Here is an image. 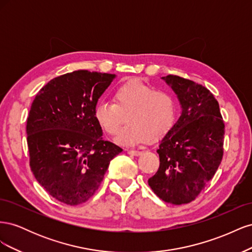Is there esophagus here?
<instances>
[{
	"instance_id": "obj_1",
	"label": "esophagus",
	"mask_w": 252,
	"mask_h": 252,
	"mask_svg": "<svg viewBox=\"0 0 252 252\" xmlns=\"http://www.w3.org/2000/svg\"><path fill=\"white\" fill-rule=\"evenodd\" d=\"M127 152L129 155H132V156H135V157H139V156H141L143 152L142 151H138V150H127Z\"/></svg>"
}]
</instances>
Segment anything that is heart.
Wrapping results in <instances>:
<instances>
[{
	"instance_id": "1",
	"label": "heart",
	"mask_w": 252,
	"mask_h": 252,
	"mask_svg": "<svg viewBox=\"0 0 252 252\" xmlns=\"http://www.w3.org/2000/svg\"><path fill=\"white\" fill-rule=\"evenodd\" d=\"M178 102L166 90H156L139 80H130L121 85L113 94V103L98 102L94 119L105 132L117 134V142L136 145L159 141L170 132L178 118Z\"/></svg>"
}]
</instances>
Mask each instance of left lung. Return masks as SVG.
<instances>
[{
  "label": "left lung",
  "mask_w": 252,
  "mask_h": 252,
  "mask_svg": "<svg viewBox=\"0 0 252 252\" xmlns=\"http://www.w3.org/2000/svg\"><path fill=\"white\" fill-rule=\"evenodd\" d=\"M162 80L177 94L182 112L170 132L159 141V167L148 184L164 202L187 204L219 168L225 125L219 103L207 88L178 75Z\"/></svg>",
  "instance_id": "8db88e82"
}]
</instances>
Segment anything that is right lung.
<instances>
[{
  "label": "right lung",
  "instance_id": "obj_1",
  "mask_svg": "<svg viewBox=\"0 0 252 252\" xmlns=\"http://www.w3.org/2000/svg\"><path fill=\"white\" fill-rule=\"evenodd\" d=\"M116 74L77 70L45 85L27 118L30 168L56 200L79 205L94 194L111 159L123 151L104 141L94 119L98 98Z\"/></svg>",
  "mask_w": 252,
  "mask_h": 252
}]
</instances>
